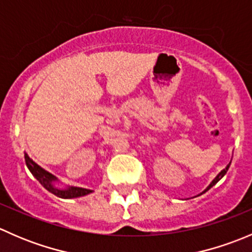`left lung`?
Instances as JSON below:
<instances>
[{"label": "left lung", "instance_id": "obj_1", "mask_svg": "<svg viewBox=\"0 0 252 252\" xmlns=\"http://www.w3.org/2000/svg\"><path fill=\"white\" fill-rule=\"evenodd\" d=\"M229 166H230V163H229V164H228V166H227V167H225V168H224V169H223V171H220V174H218V175H217V177H216V178H215V179H213V180H212V183H211V184H210V185H208V188H207V189H206V190H205V191H207V190H210V189H211V188H212V187H213V185H215V184H217V183H218V182H220V179H222V178H223V177H224V174H225V173H227V171H228V169H229ZM205 191H204V192H205Z\"/></svg>", "mask_w": 252, "mask_h": 252}]
</instances>
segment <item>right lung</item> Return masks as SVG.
Masks as SVG:
<instances>
[{
    "mask_svg": "<svg viewBox=\"0 0 252 252\" xmlns=\"http://www.w3.org/2000/svg\"><path fill=\"white\" fill-rule=\"evenodd\" d=\"M25 163H27V167L29 168V171L32 172V174L40 182V184L45 188V189L48 190L50 192H52L53 195L58 197H62V199H73V197H79L84 196V195H88L90 192H93V190L84 189V188H78V187H72L68 188L67 190H60L56 189L52 185V183L55 180H57V178L53 177L52 174L48 173L47 171H45L44 168L39 166L37 163H35L27 154L24 155Z\"/></svg>",
    "mask_w": 252,
    "mask_h": 252,
    "instance_id": "obj_1",
    "label": "right lung"
}]
</instances>
